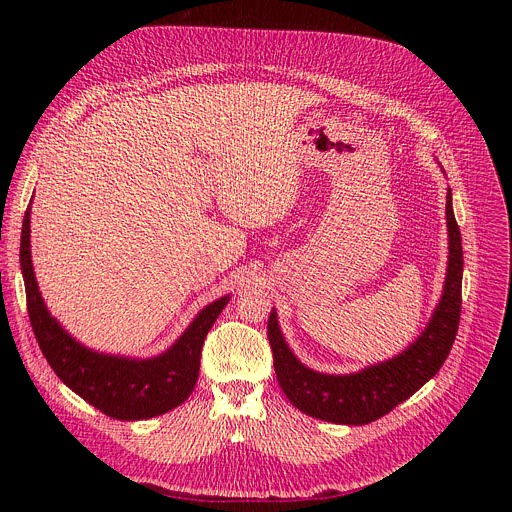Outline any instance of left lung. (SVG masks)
<instances>
[{"mask_svg": "<svg viewBox=\"0 0 512 512\" xmlns=\"http://www.w3.org/2000/svg\"><path fill=\"white\" fill-rule=\"evenodd\" d=\"M446 221L450 255L442 300L435 306L425 330L397 356L350 375L316 373L304 367L289 350L277 324V312L271 310L267 336L273 350V367L279 387L291 405L322 421L364 425L393 411L442 369L458 334L464 271L462 235L454 216L450 188L446 196Z\"/></svg>", "mask_w": 512, "mask_h": 512, "instance_id": "obj_1", "label": "left lung"}]
</instances>
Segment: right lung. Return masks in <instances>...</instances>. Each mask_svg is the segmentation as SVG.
<instances>
[{
	"instance_id": "obj_1",
	"label": "right lung",
	"mask_w": 512,
	"mask_h": 512,
	"mask_svg": "<svg viewBox=\"0 0 512 512\" xmlns=\"http://www.w3.org/2000/svg\"><path fill=\"white\" fill-rule=\"evenodd\" d=\"M20 267L34 336L52 371L68 389L121 421L162 415L190 397L198 381L204 338L231 296L208 304L166 352L141 360L87 348L50 316L32 267L30 206L22 225Z\"/></svg>"
}]
</instances>
